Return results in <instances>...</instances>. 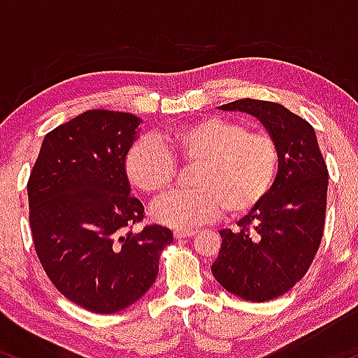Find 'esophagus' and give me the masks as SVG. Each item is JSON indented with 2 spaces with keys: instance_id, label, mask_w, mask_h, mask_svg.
Returning a JSON list of instances; mask_svg holds the SVG:
<instances>
[{
  "instance_id": "1",
  "label": "esophagus",
  "mask_w": 358,
  "mask_h": 358,
  "mask_svg": "<svg viewBox=\"0 0 358 358\" xmlns=\"http://www.w3.org/2000/svg\"><path fill=\"white\" fill-rule=\"evenodd\" d=\"M195 231H183V229H176V231H173L175 239H185V237H192L195 236Z\"/></svg>"
}]
</instances>
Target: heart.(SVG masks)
<instances>
[{
	"instance_id": "1",
	"label": "heart",
	"mask_w": 358,
	"mask_h": 358,
	"mask_svg": "<svg viewBox=\"0 0 358 358\" xmlns=\"http://www.w3.org/2000/svg\"><path fill=\"white\" fill-rule=\"evenodd\" d=\"M176 162L196 165L192 192H176L151 207V217L171 227L205 224L225 210L241 217L257 207L276 180L279 150L266 133L244 122L210 116L162 136L141 134L124 156L129 182L151 196L175 182Z\"/></svg>"
}]
</instances>
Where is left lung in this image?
I'll return each instance as SVG.
<instances>
[{
  "label": "left lung",
  "instance_id": "obj_1",
  "mask_svg": "<svg viewBox=\"0 0 358 358\" xmlns=\"http://www.w3.org/2000/svg\"><path fill=\"white\" fill-rule=\"evenodd\" d=\"M262 122L279 150L276 180L254 210L222 229L212 274L229 293L262 303L287 293L306 274L323 237L328 170L315 129L278 102L239 99L219 106Z\"/></svg>",
  "mask_w": 358,
  "mask_h": 358
}]
</instances>
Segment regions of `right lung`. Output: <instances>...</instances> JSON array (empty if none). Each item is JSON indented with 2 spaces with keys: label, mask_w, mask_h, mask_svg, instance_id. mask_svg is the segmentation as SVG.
<instances>
[{
  "label": "right lung",
  "mask_w": 358,
  "mask_h": 358,
  "mask_svg": "<svg viewBox=\"0 0 358 358\" xmlns=\"http://www.w3.org/2000/svg\"><path fill=\"white\" fill-rule=\"evenodd\" d=\"M141 119L92 109L50 131L28 180L36 256L57 289L92 313H117L153 286L173 234L146 225L124 156Z\"/></svg>",
  "instance_id": "add662e5"
}]
</instances>
